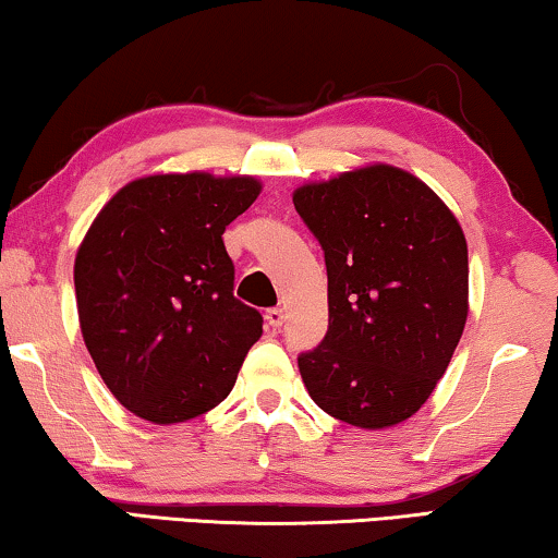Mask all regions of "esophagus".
<instances>
[{
    "mask_svg": "<svg viewBox=\"0 0 558 558\" xmlns=\"http://www.w3.org/2000/svg\"><path fill=\"white\" fill-rule=\"evenodd\" d=\"M266 325L269 327H274V330H277V327H281V323H284V310H279V307H271V310H266Z\"/></svg>",
    "mask_w": 558,
    "mask_h": 558,
    "instance_id": "esophagus-1",
    "label": "esophagus"
}]
</instances>
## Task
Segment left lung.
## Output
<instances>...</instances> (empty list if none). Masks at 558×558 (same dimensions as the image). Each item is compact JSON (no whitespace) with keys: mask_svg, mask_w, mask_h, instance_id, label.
<instances>
[{"mask_svg":"<svg viewBox=\"0 0 558 558\" xmlns=\"http://www.w3.org/2000/svg\"><path fill=\"white\" fill-rule=\"evenodd\" d=\"M292 201L327 266V335L296 361L312 401L357 429L407 422L468 323L460 220L416 174L384 162L304 182Z\"/></svg>","mask_w":558,"mask_h":558,"instance_id":"1","label":"left lung"}]
</instances>
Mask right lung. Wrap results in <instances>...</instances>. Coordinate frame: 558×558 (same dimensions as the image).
Here are the masks:
<instances>
[{"label":"right lung","mask_w":558,"mask_h":558,"mask_svg":"<svg viewBox=\"0 0 558 558\" xmlns=\"http://www.w3.org/2000/svg\"><path fill=\"white\" fill-rule=\"evenodd\" d=\"M258 193L251 174H147L83 235L73 266L83 342L109 391L144 422L216 409L262 338V315L233 296L223 243Z\"/></svg>","instance_id":"right-lung-1"}]
</instances>
